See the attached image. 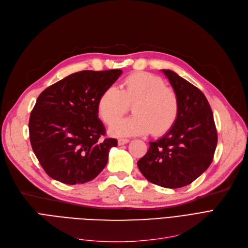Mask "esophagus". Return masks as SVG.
Wrapping results in <instances>:
<instances>
[{"label":"esophagus","mask_w":248,"mask_h":248,"mask_svg":"<svg viewBox=\"0 0 248 248\" xmlns=\"http://www.w3.org/2000/svg\"><path fill=\"white\" fill-rule=\"evenodd\" d=\"M128 141H129V140H127V139H119V140H117V142H119L120 146L125 145V144H127Z\"/></svg>","instance_id":"esophagus-1"}]
</instances>
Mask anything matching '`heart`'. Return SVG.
I'll return each instance as SVG.
<instances>
[{"instance_id": "b5f03b06", "label": "heart", "mask_w": 248, "mask_h": 248, "mask_svg": "<svg viewBox=\"0 0 248 248\" xmlns=\"http://www.w3.org/2000/svg\"><path fill=\"white\" fill-rule=\"evenodd\" d=\"M135 103L133 116H129L111 128L110 133L117 137L142 136L152 132L160 136L173 127L180 111L177 93L166 86L157 75L137 72L128 75L123 90L114 85L108 87L98 100V112L103 122L113 124Z\"/></svg>"}]
</instances>
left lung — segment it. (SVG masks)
I'll use <instances>...</instances> for the list:
<instances>
[{
  "mask_svg": "<svg viewBox=\"0 0 248 248\" xmlns=\"http://www.w3.org/2000/svg\"><path fill=\"white\" fill-rule=\"evenodd\" d=\"M162 71L178 95L179 116L166 135L150 141L149 151L138 161V167L151 183L176 189L191 184L210 166L217 131L202 91L172 70Z\"/></svg>",
  "mask_w": 248,
  "mask_h": 248,
  "instance_id": "left-lung-1",
  "label": "left lung"
}]
</instances>
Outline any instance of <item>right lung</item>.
Segmentation results:
<instances>
[{"instance_id":"obj_1","label":"right lung","mask_w":248,"mask_h":248,"mask_svg":"<svg viewBox=\"0 0 248 248\" xmlns=\"http://www.w3.org/2000/svg\"><path fill=\"white\" fill-rule=\"evenodd\" d=\"M123 71L83 70L47 87L38 96L29 120L34 154L52 179L83 184L106 167L115 139H102L98 100Z\"/></svg>"}]
</instances>
